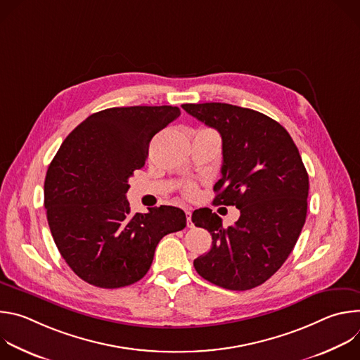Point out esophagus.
<instances>
[{"instance_id": "obj_1", "label": "esophagus", "mask_w": 360, "mask_h": 360, "mask_svg": "<svg viewBox=\"0 0 360 360\" xmlns=\"http://www.w3.org/2000/svg\"><path fill=\"white\" fill-rule=\"evenodd\" d=\"M185 214H186V225H188V228H193V224H192V210L186 208Z\"/></svg>"}]
</instances>
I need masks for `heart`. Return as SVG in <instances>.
I'll use <instances>...</instances> for the list:
<instances>
[{
    "label": "heart",
    "mask_w": 360,
    "mask_h": 360,
    "mask_svg": "<svg viewBox=\"0 0 360 360\" xmlns=\"http://www.w3.org/2000/svg\"><path fill=\"white\" fill-rule=\"evenodd\" d=\"M185 193H186V195H189V196H191V195H193V193H195V188H193L192 185L186 186V188H185Z\"/></svg>",
    "instance_id": "obj_1"
}]
</instances>
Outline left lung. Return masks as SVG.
Wrapping results in <instances>:
<instances>
[{"label": "left lung", "mask_w": 360, "mask_h": 360, "mask_svg": "<svg viewBox=\"0 0 360 360\" xmlns=\"http://www.w3.org/2000/svg\"><path fill=\"white\" fill-rule=\"evenodd\" d=\"M222 136V176L214 203L240 211L224 228L210 208L192 214L212 235V248L193 261L196 272L229 290L266 282L288 259L306 221L309 176L288 131L272 118L222 102L184 104Z\"/></svg>", "instance_id": "obj_1"}]
</instances>
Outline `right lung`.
I'll use <instances>...</instances> for the list:
<instances>
[{
	"label": "right lung",
	"instance_id": "1",
	"mask_svg": "<svg viewBox=\"0 0 360 360\" xmlns=\"http://www.w3.org/2000/svg\"><path fill=\"white\" fill-rule=\"evenodd\" d=\"M178 107H121L95 112L63 142L49 164L44 205L54 242L89 285L115 289L142 279L160 240L186 226L185 212L161 205L131 214L127 192L145 165L153 135Z\"/></svg>",
	"mask_w": 360,
	"mask_h": 360
}]
</instances>
